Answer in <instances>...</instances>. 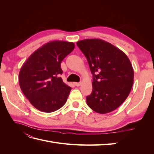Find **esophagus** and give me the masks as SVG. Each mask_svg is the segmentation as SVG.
Segmentation results:
<instances>
[{"mask_svg": "<svg viewBox=\"0 0 154 154\" xmlns=\"http://www.w3.org/2000/svg\"><path fill=\"white\" fill-rule=\"evenodd\" d=\"M74 85H76L77 87H79L80 85H81V83H78V82H74Z\"/></svg>", "mask_w": 154, "mask_h": 154, "instance_id": "1", "label": "esophagus"}]
</instances>
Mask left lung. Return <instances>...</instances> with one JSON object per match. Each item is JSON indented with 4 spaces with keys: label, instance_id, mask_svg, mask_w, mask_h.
<instances>
[{
    "label": "left lung",
    "instance_id": "left-lung-1",
    "mask_svg": "<svg viewBox=\"0 0 154 154\" xmlns=\"http://www.w3.org/2000/svg\"><path fill=\"white\" fill-rule=\"evenodd\" d=\"M84 54L93 75L88 106L99 114L116 110L127 98L134 83V70L122 50L107 42L88 38L76 43Z\"/></svg>",
    "mask_w": 154,
    "mask_h": 154
}]
</instances>
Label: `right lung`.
<instances>
[{"label":"right lung","mask_w":154,"mask_h":154,"mask_svg":"<svg viewBox=\"0 0 154 154\" xmlns=\"http://www.w3.org/2000/svg\"><path fill=\"white\" fill-rule=\"evenodd\" d=\"M74 49V44L54 40L31 54L19 72V85L35 108L53 112L66 103L71 87L63 82L61 62Z\"/></svg>","instance_id":"right-lung-1"}]
</instances>
